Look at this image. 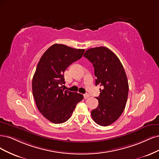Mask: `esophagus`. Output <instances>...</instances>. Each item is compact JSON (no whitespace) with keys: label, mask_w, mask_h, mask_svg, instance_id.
<instances>
[{"label":"esophagus","mask_w":159,"mask_h":159,"mask_svg":"<svg viewBox=\"0 0 159 159\" xmlns=\"http://www.w3.org/2000/svg\"><path fill=\"white\" fill-rule=\"evenodd\" d=\"M89 97H90V94H88V93L84 94V99H87L88 98H89Z\"/></svg>","instance_id":"esophagus-1"}]
</instances>
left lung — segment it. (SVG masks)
Wrapping results in <instances>:
<instances>
[{"instance_id":"left-lung-1","label":"left lung","mask_w":159,"mask_h":159,"mask_svg":"<svg viewBox=\"0 0 159 159\" xmlns=\"http://www.w3.org/2000/svg\"><path fill=\"white\" fill-rule=\"evenodd\" d=\"M84 57L93 63L96 77V86L100 85L98 106L91 111L93 120L102 126L113 124L124 111L129 92L127 76L116 54L105 47L90 48Z\"/></svg>"}]
</instances>
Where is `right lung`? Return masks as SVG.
Here are the masks:
<instances>
[{"mask_svg":"<svg viewBox=\"0 0 159 159\" xmlns=\"http://www.w3.org/2000/svg\"><path fill=\"white\" fill-rule=\"evenodd\" d=\"M84 49L63 44L51 46L41 57L32 79L33 96L39 112L53 124H62L72 115L83 95L62 89L63 73L83 57Z\"/></svg>","mask_w":159,"mask_h":159,"instance_id":"add662e5","label":"right lung"}]
</instances>
